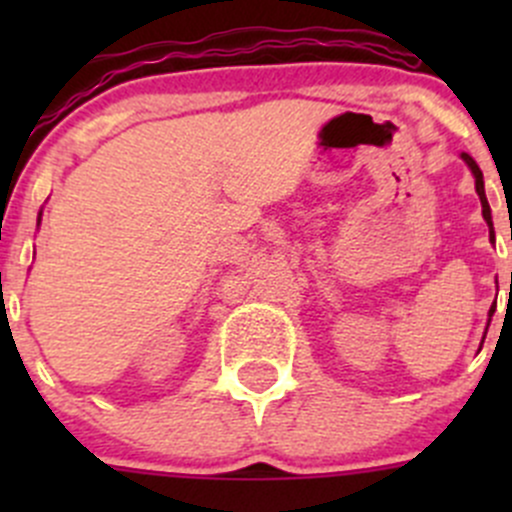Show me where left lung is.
<instances>
[{"instance_id": "1", "label": "left lung", "mask_w": 512, "mask_h": 512, "mask_svg": "<svg viewBox=\"0 0 512 512\" xmlns=\"http://www.w3.org/2000/svg\"><path fill=\"white\" fill-rule=\"evenodd\" d=\"M461 158H463V163H466L468 168H471L473 178H476V193H478V198H480V208H483V220H485V223H488L490 240H493V237H495V230H493V213H490L488 198H485V183H483V173H480L478 163H476V160H473L471 156H468V153H461ZM493 312H495V309L490 307V312H488V324H490V317H493ZM485 332H488V329H485ZM483 339H485V334H483Z\"/></svg>"}]
</instances>
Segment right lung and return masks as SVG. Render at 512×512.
<instances>
[{
    "instance_id": "1",
    "label": "right lung",
    "mask_w": 512,
    "mask_h": 512,
    "mask_svg": "<svg viewBox=\"0 0 512 512\" xmlns=\"http://www.w3.org/2000/svg\"><path fill=\"white\" fill-rule=\"evenodd\" d=\"M39 223H41V213H39Z\"/></svg>"
}]
</instances>
